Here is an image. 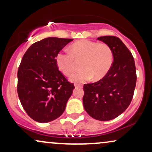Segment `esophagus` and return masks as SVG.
Segmentation results:
<instances>
[{"label":"esophagus","mask_w":152,"mask_h":152,"mask_svg":"<svg viewBox=\"0 0 152 152\" xmlns=\"http://www.w3.org/2000/svg\"><path fill=\"white\" fill-rule=\"evenodd\" d=\"M74 86L76 88H82L81 85H79V84H74Z\"/></svg>","instance_id":"1"}]
</instances>
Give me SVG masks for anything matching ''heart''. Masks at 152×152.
<instances>
[{"mask_svg": "<svg viewBox=\"0 0 152 152\" xmlns=\"http://www.w3.org/2000/svg\"><path fill=\"white\" fill-rule=\"evenodd\" d=\"M69 52L56 54L55 61L57 68L65 76H71L76 68V62L82 69L73 74L70 80L74 83H83L94 78H103L112 66L113 53L109 45L87 39L73 43Z\"/></svg>", "mask_w": 152, "mask_h": 152, "instance_id": "1", "label": "heart"}]
</instances>
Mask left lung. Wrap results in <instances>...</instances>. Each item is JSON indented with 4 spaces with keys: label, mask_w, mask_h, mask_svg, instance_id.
Masks as SVG:
<instances>
[{
    "label": "left lung",
    "mask_w": 152,
    "mask_h": 152,
    "mask_svg": "<svg viewBox=\"0 0 152 152\" xmlns=\"http://www.w3.org/2000/svg\"><path fill=\"white\" fill-rule=\"evenodd\" d=\"M98 39L112 49L113 62L102 79L83 86V104L93 118L108 121L122 114L130 104L136 86V68L132 54L120 38L104 36Z\"/></svg>",
    "instance_id": "8db88e82"
}]
</instances>
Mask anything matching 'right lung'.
Wrapping results in <instances>:
<instances>
[{"instance_id": "obj_1", "label": "right lung", "mask_w": 152, "mask_h": 152, "mask_svg": "<svg viewBox=\"0 0 152 152\" xmlns=\"http://www.w3.org/2000/svg\"><path fill=\"white\" fill-rule=\"evenodd\" d=\"M73 39L47 37L37 42L24 54L18 71V94L27 114L45 123L64 112L75 88L56 66L55 58Z\"/></svg>"}]
</instances>
